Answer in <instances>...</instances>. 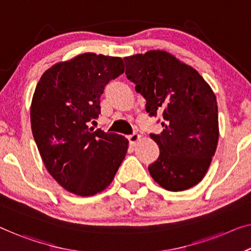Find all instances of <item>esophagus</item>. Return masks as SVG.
I'll use <instances>...</instances> for the list:
<instances>
[{
  "label": "esophagus",
  "instance_id": "obj_1",
  "mask_svg": "<svg viewBox=\"0 0 251 251\" xmlns=\"http://www.w3.org/2000/svg\"><path fill=\"white\" fill-rule=\"evenodd\" d=\"M138 140H140V135H138L137 133H133L132 135L128 136V141H129L130 145H135Z\"/></svg>",
  "mask_w": 251,
  "mask_h": 251
}]
</instances>
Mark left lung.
Instances as JSON below:
<instances>
[{
    "instance_id": "left-lung-1",
    "label": "left lung",
    "mask_w": 251,
    "mask_h": 251,
    "mask_svg": "<svg viewBox=\"0 0 251 251\" xmlns=\"http://www.w3.org/2000/svg\"><path fill=\"white\" fill-rule=\"evenodd\" d=\"M126 76L147 100L150 117L162 116L163 130L150 134L160 155L149 166L152 178L171 192L197 185L207 173L219 140L214 92L196 70L167 51L124 58Z\"/></svg>"
}]
</instances>
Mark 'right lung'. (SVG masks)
Listing matches in <instances>:
<instances>
[{"label":"right lung","instance_id":"1","mask_svg":"<svg viewBox=\"0 0 251 251\" xmlns=\"http://www.w3.org/2000/svg\"><path fill=\"white\" fill-rule=\"evenodd\" d=\"M123 73L121 57L85 53L48 69L33 93L30 121L40 156L51 177L76 195L102 192L125 159V136L89 127L99 117L104 87Z\"/></svg>","mask_w":251,"mask_h":251}]
</instances>
